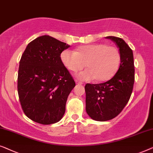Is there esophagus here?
Returning a JSON list of instances; mask_svg holds the SVG:
<instances>
[{
    "mask_svg": "<svg viewBox=\"0 0 153 153\" xmlns=\"http://www.w3.org/2000/svg\"><path fill=\"white\" fill-rule=\"evenodd\" d=\"M76 84L77 85H82V82H79V81H77V80H76Z\"/></svg>",
    "mask_w": 153,
    "mask_h": 153,
    "instance_id": "1",
    "label": "esophagus"
}]
</instances>
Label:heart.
<instances>
[{"instance_id": "1", "label": "heart", "mask_w": 153, "mask_h": 153, "mask_svg": "<svg viewBox=\"0 0 153 153\" xmlns=\"http://www.w3.org/2000/svg\"><path fill=\"white\" fill-rule=\"evenodd\" d=\"M61 60L66 68L76 72L83 68H87L76 74L78 79L90 81H105L110 79L119 69L121 56L119 48L98 43L83 46L77 51L66 49L61 53Z\"/></svg>"}]
</instances>
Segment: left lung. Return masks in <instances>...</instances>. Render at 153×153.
Segmentation results:
<instances>
[{"instance_id": "obj_1", "label": "left lung", "mask_w": 153, "mask_h": 153, "mask_svg": "<svg viewBox=\"0 0 153 153\" xmlns=\"http://www.w3.org/2000/svg\"><path fill=\"white\" fill-rule=\"evenodd\" d=\"M119 48L121 59L112 78L100 84H87L86 111L92 119L106 121L117 117L128 102L134 82L133 53L121 38L109 36Z\"/></svg>"}]
</instances>
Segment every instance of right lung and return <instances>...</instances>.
I'll use <instances>...</instances> for the list:
<instances>
[{"instance_id": "1", "label": "right lung", "mask_w": 153, "mask_h": 153, "mask_svg": "<svg viewBox=\"0 0 153 153\" xmlns=\"http://www.w3.org/2000/svg\"><path fill=\"white\" fill-rule=\"evenodd\" d=\"M70 46L48 35L27 44L21 56L17 89L23 112L38 123L62 119L68 96L76 86L62 63L61 53Z\"/></svg>"}]
</instances>
